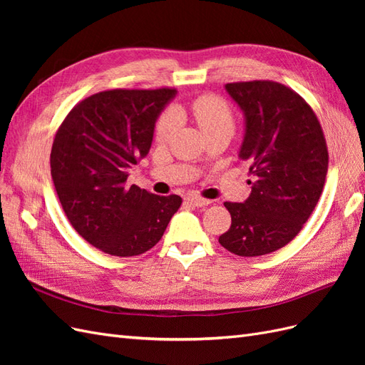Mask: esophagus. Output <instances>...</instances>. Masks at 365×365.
<instances>
[{
  "label": "esophagus",
  "instance_id": "34e87169",
  "mask_svg": "<svg viewBox=\"0 0 365 365\" xmlns=\"http://www.w3.org/2000/svg\"><path fill=\"white\" fill-rule=\"evenodd\" d=\"M185 202H187V204H192V205H195V207H205V205H208L212 201L205 200V197H201V196L190 195V196L185 197Z\"/></svg>",
  "mask_w": 365,
  "mask_h": 365
}]
</instances>
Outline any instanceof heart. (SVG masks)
Here are the masks:
<instances>
[{"mask_svg": "<svg viewBox=\"0 0 365 365\" xmlns=\"http://www.w3.org/2000/svg\"><path fill=\"white\" fill-rule=\"evenodd\" d=\"M189 113L201 128L205 135L215 132H228L233 135L236 129V118L230 105L215 94H204L196 97L189 106ZM180 128V114L175 108H168L157 120L155 140L168 143Z\"/></svg>", "mask_w": 365, "mask_h": 365, "instance_id": "heart-1", "label": "heart"}]
</instances>
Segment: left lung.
I'll return each mask as SVG.
<instances>
[{
  "mask_svg": "<svg viewBox=\"0 0 365 365\" xmlns=\"http://www.w3.org/2000/svg\"><path fill=\"white\" fill-rule=\"evenodd\" d=\"M227 93L245 114L239 157L248 161L251 193L225 202L231 227L219 244L242 257L288 245L322 196L329 152L312 108L291 88L272 81L233 82Z\"/></svg>",
  "mask_w": 365,
  "mask_h": 365,
  "instance_id": "obj_1",
  "label": "left lung"
}]
</instances>
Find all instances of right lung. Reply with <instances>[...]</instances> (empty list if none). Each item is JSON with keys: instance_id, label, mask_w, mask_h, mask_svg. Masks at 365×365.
<instances>
[{"instance_id": "1", "label": "right lung", "mask_w": 365, "mask_h": 365, "mask_svg": "<svg viewBox=\"0 0 365 365\" xmlns=\"http://www.w3.org/2000/svg\"><path fill=\"white\" fill-rule=\"evenodd\" d=\"M175 94V88L93 94L71 109L54 135L51 178L63 212L88 244L111 256L132 257L155 247L182 204L178 195L126 184Z\"/></svg>"}]
</instances>
